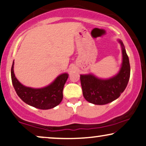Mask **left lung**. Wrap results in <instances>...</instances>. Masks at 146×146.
I'll return each mask as SVG.
<instances>
[{
    "mask_svg": "<svg viewBox=\"0 0 146 146\" xmlns=\"http://www.w3.org/2000/svg\"><path fill=\"white\" fill-rule=\"evenodd\" d=\"M122 52V64L119 72L109 79H100L93 74L80 75V82L84 98L94 104L104 105L120 96L128 83L130 65L124 46L119 40Z\"/></svg>",
    "mask_w": 146,
    "mask_h": 146,
    "instance_id": "obj_1",
    "label": "left lung"
}]
</instances>
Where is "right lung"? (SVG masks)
<instances>
[{
	"mask_svg": "<svg viewBox=\"0 0 146 146\" xmlns=\"http://www.w3.org/2000/svg\"><path fill=\"white\" fill-rule=\"evenodd\" d=\"M14 62L11 68L12 82L15 90L22 100L27 104L41 110L53 108L59 104L63 98V88L68 74H62L47 86L33 88L22 84L14 73Z\"/></svg>",
	"mask_w": 146,
	"mask_h": 146,
	"instance_id": "add662e5",
	"label": "right lung"
}]
</instances>
